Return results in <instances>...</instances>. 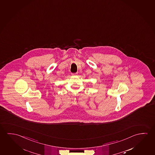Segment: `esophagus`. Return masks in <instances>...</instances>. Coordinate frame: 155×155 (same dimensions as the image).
Instances as JSON below:
<instances>
[{"label":"esophagus","instance_id":"esophagus-1","mask_svg":"<svg viewBox=\"0 0 155 155\" xmlns=\"http://www.w3.org/2000/svg\"><path fill=\"white\" fill-rule=\"evenodd\" d=\"M71 74L72 76H76L77 75V73H72Z\"/></svg>","mask_w":155,"mask_h":155}]
</instances>
